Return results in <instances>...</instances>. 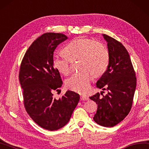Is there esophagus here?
<instances>
[{
	"label": "esophagus",
	"instance_id": "1",
	"mask_svg": "<svg viewBox=\"0 0 149 149\" xmlns=\"http://www.w3.org/2000/svg\"><path fill=\"white\" fill-rule=\"evenodd\" d=\"M81 100H88V98L86 96L83 95V96H81Z\"/></svg>",
	"mask_w": 149,
	"mask_h": 149
}]
</instances>
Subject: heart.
<instances>
[{
    "mask_svg": "<svg viewBox=\"0 0 149 149\" xmlns=\"http://www.w3.org/2000/svg\"><path fill=\"white\" fill-rule=\"evenodd\" d=\"M65 56H55L54 67L64 75L71 71V62L80 60L79 69L81 71L73 74L66 80V85L70 90L85 93L90 88L93 75L100 77L104 75L109 63V52L104 45L90 38H77L64 48Z\"/></svg>",
    "mask_w": 149,
    "mask_h": 149,
    "instance_id": "1",
    "label": "heart"
}]
</instances>
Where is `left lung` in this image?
Masks as SVG:
<instances>
[{
    "label": "left lung",
    "mask_w": 149,
    "mask_h": 149,
    "mask_svg": "<svg viewBox=\"0 0 149 149\" xmlns=\"http://www.w3.org/2000/svg\"><path fill=\"white\" fill-rule=\"evenodd\" d=\"M103 36L107 42L109 63L96 85L99 88L106 90L107 93L104 95L98 93L90 99L98 104L94 120L102 126L113 127L130 111L136 77L129 53L124 45L106 34H103Z\"/></svg>",
    "instance_id": "1"
}]
</instances>
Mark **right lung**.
I'll return each mask as SVG.
<instances>
[{
  "mask_svg": "<svg viewBox=\"0 0 149 149\" xmlns=\"http://www.w3.org/2000/svg\"><path fill=\"white\" fill-rule=\"evenodd\" d=\"M68 37L47 32L32 42L21 61L19 78L23 103L30 117L42 128L53 131L68 123L80 96L71 91L53 97L63 85L60 73L53 66L54 51Z\"/></svg>",
  "mask_w": 149,
  "mask_h": 149,
  "instance_id": "1",
  "label": "right lung"
}]
</instances>
